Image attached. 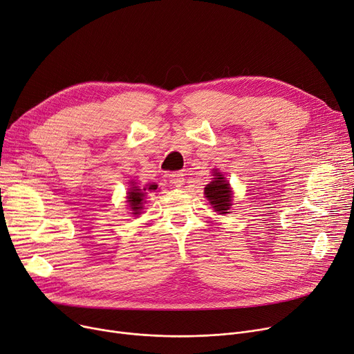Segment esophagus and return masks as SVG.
Masks as SVG:
<instances>
[{"label": "esophagus", "mask_w": 354, "mask_h": 354, "mask_svg": "<svg viewBox=\"0 0 354 354\" xmlns=\"http://www.w3.org/2000/svg\"><path fill=\"white\" fill-rule=\"evenodd\" d=\"M169 182H171L172 185H175L176 187L182 186V185L185 183V175H183V172L178 171V172L171 174V175H169Z\"/></svg>", "instance_id": "esophagus-1"}]
</instances>
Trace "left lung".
Wrapping results in <instances>:
<instances>
[{
	"label": "left lung",
	"mask_w": 354,
	"mask_h": 354,
	"mask_svg": "<svg viewBox=\"0 0 354 354\" xmlns=\"http://www.w3.org/2000/svg\"><path fill=\"white\" fill-rule=\"evenodd\" d=\"M214 174V178H212V182H209L205 187V195L209 201V203L214 206L216 212H219L221 215L229 214L230 206H232V189L229 182L225 179L222 172L218 169L212 171Z\"/></svg>",
	"instance_id": "left-lung-1"
}]
</instances>
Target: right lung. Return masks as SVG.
Instances as JSON below:
<instances>
[{
	"instance_id": "1",
	"label": "right lung",
	"mask_w": 354,
	"mask_h": 354,
	"mask_svg": "<svg viewBox=\"0 0 354 354\" xmlns=\"http://www.w3.org/2000/svg\"><path fill=\"white\" fill-rule=\"evenodd\" d=\"M132 185H131V187H129V192L127 194L128 196H127V202H128V206H129V209L132 210L131 214L133 215V216H138V215H140V210L144 209V205L147 203V201H145V196H147V189L148 191H155V189H158V185H148V187H144V189H139V186H135V182H131Z\"/></svg>"
}]
</instances>
